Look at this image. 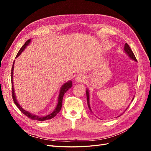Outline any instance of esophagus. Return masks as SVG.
Wrapping results in <instances>:
<instances>
[{
  "mask_svg": "<svg viewBox=\"0 0 151 151\" xmlns=\"http://www.w3.org/2000/svg\"><path fill=\"white\" fill-rule=\"evenodd\" d=\"M86 81V77L83 74H78L76 77V81L77 83H83Z\"/></svg>",
  "mask_w": 151,
  "mask_h": 151,
  "instance_id": "34e87169",
  "label": "esophagus"
}]
</instances>
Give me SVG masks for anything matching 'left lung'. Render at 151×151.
<instances>
[{"mask_svg":"<svg viewBox=\"0 0 151 151\" xmlns=\"http://www.w3.org/2000/svg\"><path fill=\"white\" fill-rule=\"evenodd\" d=\"M124 52H125V53L127 55L129 56V57L132 59V60H133L137 62V59H136V58H135V55H134V54L133 52H132V50L131 48H130L129 45H128L127 43H125V47H124ZM86 96H87V102H88V108H89V109H90L91 112L93 113V112H92V110H91V107H90V103H89V92L88 89H86ZM134 98V97L133 98V99H132V101H133ZM126 110H127V109H126Z\"/></svg>","mask_w":151,"mask_h":151,"instance_id":"1","label":"left lung"}]
</instances>
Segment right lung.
<instances>
[{
	"mask_svg": "<svg viewBox=\"0 0 151 151\" xmlns=\"http://www.w3.org/2000/svg\"><path fill=\"white\" fill-rule=\"evenodd\" d=\"M31 39H29L28 40L26 41V42L24 44L23 46H22L21 49L19 50V52L17 53V55L16 57V58L18 57L21 54V53L24 51L25 50V48H26L27 46H28L29 45V43H31ZM14 61L13 62V65L12 67V70H11V83H12V98H13V101L14 102V103L16 104V106H17V108L19 109V110L23 113L24 115L28 116V118H29L30 119L32 120H38V121H45V120H48L50 119H52L53 117L55 116L57 113H59V111H60V109L62 108V99H63V95L65 94V93L67 92V91L72 86V83L71 81H68L67 83H65L64 84H63L62 86L61 87L60 90V93H59V95H58V103L57 104V106L56 108H55L54 111L52 113L49 114V115H47V116H39L37 115H35L34 114H32L30 112L28 111H26L24 109L21 107V106H20V104L18 103L17 102V100L16 99V94L14 93V84H13V71H14Z\"/></svg>",
	"mask_w": 151,
	"mask_h": 151,
	"instance_id": "add662e5",
	"label": "right lung"
}]
</instances>
